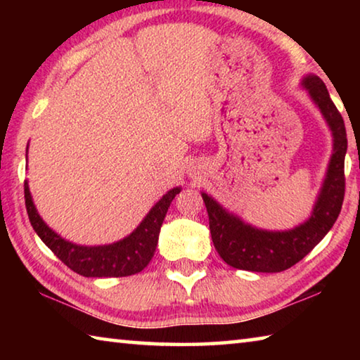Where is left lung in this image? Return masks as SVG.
<instances>
[{
  "instance_id": "8db88e82",
  "label": "left lung",
  "mask_w": 360,
  "mask_h": 360,
  "mask_svg": "<svg viewBox=\"0 0 360 360\" xmlns=\"http://www.w3.org/2000/svg\"><path fill=\"white\" fill-rule=\"evenodd\" d=\"M302 85L321 109L333 136V154L308 221L283 231L255 229L225 211L205 192L202 193L216 251L225 264L238 270L259 273L288 270L313 251L333 227L341 211L345 198V155L348 149L345 122L333 105L326 84L318 76H307Z\"/></svg>"
}]
</instances>
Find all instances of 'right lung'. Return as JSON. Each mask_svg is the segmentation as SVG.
I'll return each instance as SVG.
<instances>
[{
	"label": "right lung",
	"mask_w": 360,
	"mask_h": 360,
	"mask_svg": "<svg viewBox=\"0 0 360 360\" xmlns=\"http://www.w3.org/2000/svg\"><path fill=\"white\" fill-rule=\"evenodd\" d=\"M23 191L27 212L34 231L66 266L85 278H120L136 275L148 266L155 252L158 233L169 203L181 192V187H174L163 195L136 230H133L127 238L105 246H79L63 240L52 229H49L38 214L27 181L23 184Z\"/></svg>",
	"instance_id": "obj_1"
}]
</instances>
